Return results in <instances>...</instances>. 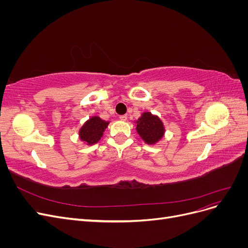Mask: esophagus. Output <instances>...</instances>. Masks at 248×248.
Wrapping results in <instances>:
<instances>
[{
    "label": "esophagus",
    "instance_id": "obj_1",
    "mask_svg": "<svg viewBox=\"0 0 248 248\" xmlns=\"http://www.w3.org/2000/svg\"><path fill=\"white\" fill-rule=\"evenodd\" d=\"M119 118H120V120H121V121H126V120H127V115H121Z\"/></svg>",
    "mask_w": 248,
    "mask_h": 248
}]
</instances>
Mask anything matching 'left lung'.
Returning <instances> with one entry per match:
<instances>
[{
    "instance_id": "8db88e82",
    "label": "left lung",
    "mask_w": 248,
    "mask_h": 248,
    "mask_svg": "<svg viewBox=\"0 0 248 248\" xmlns=\"http://www.w3.org/2000/svg\"><path fill=\"white\" fill-rule=\"evenodd\" d=\"M137 131L147 144H155L164 133V127L160 119L151 112H144L137 122Z\"/></svg>"
}]
</instances>
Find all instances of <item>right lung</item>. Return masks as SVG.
I'll return each mask as SVG.
<instances>
[{"mask_svg": "<svg viewBox=\"0 0 248 248\" xmlns=\"http://www.w3.org/2000/svg\"><path fill=\"white\" fill-rule=\"evenodd\" d=\"M108 125V122L103 121L99 117H92L80 128V140L88 142L89 145L96 144L101 139L103 131L107 128Z\"/></svg>", "mask_w": 248, "mask_h": 248, "instance_id": "add662e5", "label": "right lung"}]
</instances>
